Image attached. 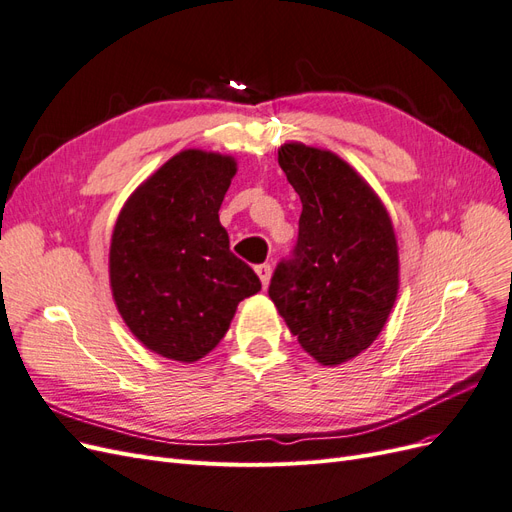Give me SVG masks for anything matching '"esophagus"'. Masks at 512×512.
Wrapping results in <instances>:
<instances>
[{
    "instance_id": "34e87169",
    "label": "esophagus",
    "mask_w": 512,
    "mask_h": 512,
    "mask_svg": "<svg viewBox=\"0 0 512 512\" xmlns=\"http://www.w3.org/2000/svg\"><path fill=\"white\" fill-rule=\"evenodd\" d=\"M254 271H256V275L260 277L262 288H267V286H269V280H271V271H273L269 262H265V265H256Z\"/></svg>"
}]
</instances>
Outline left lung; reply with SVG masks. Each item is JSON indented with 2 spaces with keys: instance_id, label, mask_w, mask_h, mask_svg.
I'll return each instance as SVG.
<instances>
[{
  "instance_id": "1",
  "label": "left lung",
  "mask_w": 512,
  "mask_h": 512,
  "mask_svg": "<svg viewBox=\"0 0 512 512\" xmlns=\"http://www.w3.org/2000/svg\"><path fill=\"white\" fill-rule=\"evenodd\" d=\"M277 162L301 198L294 258L269 286L301 348L335 367L376 342L399 292V247L380 196L344 158L288 141Z\"/></svg>"
}]
</instances>
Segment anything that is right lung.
Wrapping results in <instances>:
<instances>
[{
	"instance_id": "right-lung-1",
	"label": "right lung",
	"mask_w": 512,
	"mask_h": 512,
	"mask_svg": "<svg viewBox=\"0 0 512 512\" xmlns=\"http://www.w3.org/2000/svg\"><path fill=\"white\" fill-rule=\"evenodd\" d=\"M235 175L232 156L183 149L117 215L108 250L113 301L138 342L164 359H203L222 342L237 305L260 290L220 224Z\"/></svg>"
}]
</instances>
